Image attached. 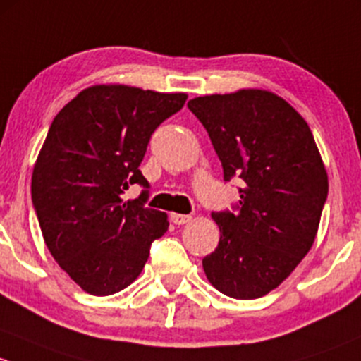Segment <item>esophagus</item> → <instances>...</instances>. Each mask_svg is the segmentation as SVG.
I'll list each match as a JSON object with an SVG mask.
<instances>
[{"label": "esophagus", "instance_id": "obj_1", "mask_svg": "<svg viewBox=\"0 0 361 361\" xmlns=\"http://www.w3.org/2000/svg\"><path fill=\"white\" fill-rule=\"evenodd\" d=\"M170 221L173 222L176 226H182V224H188L191 221V215H184V214H172L170 215Z\"/></svg>", "mask_w": 361, "mask_h": 361}]
</instances>
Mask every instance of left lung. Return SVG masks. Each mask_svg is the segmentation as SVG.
Instances as JSON below:
<instances>
[{
  "label": "left lung",
  "instance_id": "8db88e82",
  "mask_svg": "<svg viewBox=\"0 0 361 361\" xmlns=\"http://www.w3.org/2000/svg\"><path fill=\"white\" fill-rule=\"evenodd\" d=\"M222 163L224 180H243L233 212H212L221 229L203 259L212 285L233 299L276 288L310 252L329 195V177L310 126L266 90L205 95L188 102Z\"/></svg>",
  "mask_w": 361,
  "mask_h": 361
}]
</instances>
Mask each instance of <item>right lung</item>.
<instances>
[{"label":"right lung","mask_w":361,"mask_h":361,"mask_svg":"<svg viewBox=\"0 0 361 361\" xmlns=\"http://www.w3.org/2000/svg\"><path fill=\"white\" fill-rule=\"evenodd\" d=\"M188 95L125 85L80 92L51 121L36 159L31 196L44 243L59 266L92 295L128 287L169 229L165 212L146 207L139 170L151 135ZM132 183L139 199L123 202Z\"/></svg>","instance_id":"obj_1"}]
</instances>
